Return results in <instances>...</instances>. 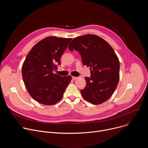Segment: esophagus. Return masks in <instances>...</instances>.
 I'll list each match as a JSON object with an SVG mask.
<instances>
[{
    "instance_id": "34e87169",
    "label": "esophagus",
    "mask_w": 148,
    "mask_h": 148,
    "mask_svg": "<svg viewBox=\"0 0 148 148\" xmlns=\"http://www.w3.org/2000/svg\"><path fill=\"white\" fill-rule=\"evenodd\" d=\"M77 78H78V77H74V76H72V79H73V80L77 79Z\"/></svg>"
}]
</instances>
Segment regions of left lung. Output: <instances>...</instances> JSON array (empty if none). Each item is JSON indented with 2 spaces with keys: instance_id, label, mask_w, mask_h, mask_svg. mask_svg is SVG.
I'll list each match as a JSON object with an SVG mask.
<instances>
[{
  "instance_id": "1",
  "label": "left lung",
  "mask_w": 148,
  "mask_h": 148,
  "mask_svg": "<svg viewBox=\"0 0 148 148\" xmlns=\"http://www.w3.org/2000/svg\"><path fill=\"white\" fill-rule=\"evenodd\" d=\"M69 50L81 56L83 65L90 67V77L81 90L84 99L93 105L108 101L114 93L120 78V62L112 46L100 36L86 34L74 38Z\"/></svg>"
}]
</instances>
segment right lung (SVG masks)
Instances as JSON below:
<instances>
[{"label": "right lung", "mask_w": 148, "mask_h": 148, "mask_svg": "<svg viewBox=\"0 0 148 148\" xmlns=\"http://www.w3.org/2000/svg\"><path fill=\"white\" fill-rule=\"evenodd\" d=\"M72 38L48 36L35 44L22 66L25 86L31 96L45 105L60 101L71 80V76L62 77L54 71L60 65V58Z\"/></svg>", "instance_id": "right-lung-1"}]
</instances>
